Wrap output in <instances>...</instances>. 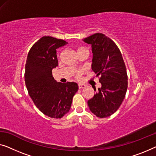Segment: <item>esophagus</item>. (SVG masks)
<instances>
[{"mask_svg": "<svg viewBox=\"0 0 156 156\" xmlns=\"http://www.w3.org/2000/svg\"><path fill=\"white\" fill-rule=\"evenodd\" d=\"M86 87V85L84 84H78V88L79 89H83Z\"/></svg>", "mask_w": 156, "mask_h": 156, "instance_id": "esophagus-1", "label": "esophagus"}]
</instances>
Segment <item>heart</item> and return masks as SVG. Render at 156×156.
I'll return each mask as SVG.
<instances>
[{
    "label": "heart",
    "instance_id": "1",
    "mask_svg": "<svg viewBox=\"0 0 156 156\" xmlns=\"http://www.w3.org/2000/svg\"><path fill=\"white\" fill-rule=\"evenodd\" d=\"M87 50L84 47H80L78 48V52H80L81 50ZM85 72V70L84 69H78V70H76L75 72V74H74V77L77 80H80L81 78H82L83 74Z\"/></svg>",
    "mask_w": 156,
    "mask_h": 156
}]
</instances>
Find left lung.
Wrapping results in <instances>:
<instances>
[{
	"label": "left lung",
	"mask_w": 156,
	"mask_h": 156,
	"mask_svg": "<svg viewBox=\"0 0 156 156\" xmlns=\"http://www.w3.org/2000/svg\"><path fill=\"white\" fill-rule=\"evenodd\" d=\"M83 41L92 45V69L101 84L98 92L87 101L88 106L97 117H108L119 108L126 94V66L119 48L104 34H94Z\"/></svg>",
	"instance_id": "obj_1"
}]
</instances>
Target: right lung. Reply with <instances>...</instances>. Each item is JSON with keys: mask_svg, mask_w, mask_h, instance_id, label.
Instances as JSON below:
<instances>
[{"mask_svg": "<svg viewBox=\"0 0 156 156\" xmlns=\"http://www.w3.org/2000/svg\"><path fill=\"white\" fill-rule=\"evenodd\" d=\"M67 44L62 39L43 36L28 53L24 79L28 92L43 114L61 118L70 110L72 99L78 90L77 83H57L52 69L58 66L57 49Z\"/></svg>", "mask_w": 156, "mask_h": 156, "instance_id": "add662e5", "label": "right lung"}]
</instances>
